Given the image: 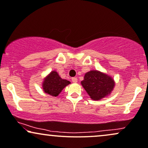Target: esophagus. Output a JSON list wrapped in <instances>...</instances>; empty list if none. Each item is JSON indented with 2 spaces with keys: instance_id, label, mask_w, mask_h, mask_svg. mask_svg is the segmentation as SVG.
<instances>
[{
  "instance_id": "esophagus-1",
  "label": "esophagus",
  "mask_w": 148,
  "mask_h": 148,
  "mask_svg": "<svg viewBox=\"0 0 148 148\" xmlns=\"http://www.w3.org/2000/svg\"><path fill=\"white\" fill-rule=\"evenodd\" d=\"M71 80H72V82L73 83H77V77H72V79H71Z\"/></svg>"
}]
</instances>
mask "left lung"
Listing matches in <instances>:
<instances>
[{"instance_id":"obj_1","label":"left lung","mask_w":148,"mask_h":148,"mask_svg":"<svg viewBox=\"0 0 148 148\" xmlns=\"http://www.w3.org/2000/svg\"><path fill=\"white\" fill-rule=\"evenodd\" d=\"M81 84L92 100H101L110 95L115 86L111 76L97 70L86 73Z\"/></svg>"}]
</instances>
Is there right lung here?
<instances>
[{"instance_id":"1","label":"right lung","mask_w":148,"mask_h":148,"mask_svg":"<svg viewBox=\"0 0 148 148\" xmlns=\"http://www.w3.org/2000/svg\"><path fill=\"white\" fill-rule=\"evenodd\" d=\"M70 84L68 80L61 78L57 71H52L44 78L42 87L45 93L53 97H57Z\"/></svg>"}]
</instances>
